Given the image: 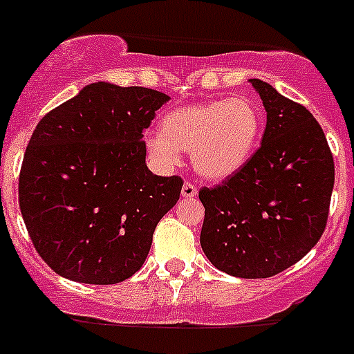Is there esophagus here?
<instances>
[{
    "mask_svg": "<svg viewBox=\"0 0 354 354\" xmlns=\"http://www.w3.org/2000/svg\"><path fill=\"white\" fill-rule=\"evenodd\" d=\"M196 194H198V189H196L194 183H191V182L183 183V187H182V196H183V198H194Z\"/></svg>",
    "mask_w": 354,
    "mask_h": 354,
    "instance_id": "obj_1",
    "label": "esophagus"
}]
</instances>
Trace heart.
Listing matches in <instances>:
<instances>
[{"label": "heart", "mask_w": 354, "mask_h": 354, "mask_svg": "<svg viewBox=\"0 0 354 354\" xmlns=\"http://www.w3.org/2000/svg\"><path fill=\"white\" fill-rule=\"evenodd\" d=\"M263 111L254 99L191 104L162 118V133L147 136L145 149L158 167L171 169L180 153H191L192 167L209 180H225L250 160L263 133Z\"/></svg>", "instance_id": "obj_1"}]
</instances>
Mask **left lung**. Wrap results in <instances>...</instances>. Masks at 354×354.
Here are the masks:
<instances>
[{
    "mask_svg": "<svg viewBox=\"0 0 354 354\" xmlns=\"http://www.w3.org/2000/svg\"><path fill=\"white\" fill-rule=\"evenodd\" d=\"M266 109L261 145L236 174L201 187L200 243L234 277H273L317 245L328 223L335 162L308 109L252 79Z\"/></svg>",
    "mask_w": 354,
    "mask_h": 354,
    "instance_id": "left-lung-1",
    "label": "left lung"
}]
</instances>
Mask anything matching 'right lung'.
Returning a JSON list of instances; mask_svg holds the SVG:
<instances>
[{
  "label": "right lung",
  "mask_w": 354,
  "mask_h": 354,
  "mask_svg": "<svg viewBox=\"0 0 354 354\" xmlns=\"http://www.w3.org/2000/svg\"><path fill=\"white\" fill-rule=\"evenodd\" d=\"M165 100L149 88L95 82L39 120L21 163L19 209L55 273L115 284L142 268L183 187L145 165L142 133Z\"/></svg>",
  "instance_id": "add662e5"
}]
</instances>
